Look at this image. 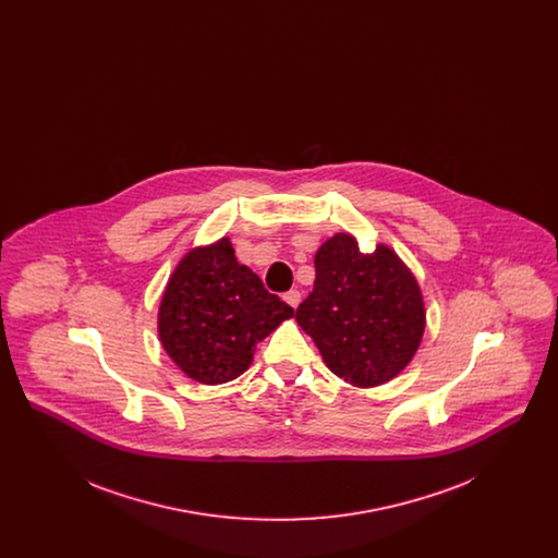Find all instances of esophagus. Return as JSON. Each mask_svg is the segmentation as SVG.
Wrapping results in <instances>:
<instances>
[{"instance_id": "obj_1", "label": "esophagus", "mask_w": 558, "mask_h": 558, "mask_svg": "<svg viewBox=\"0 0 558 558\" xmlns=\"http://www.w3.org/2000/svg\"><path fill=\"white\" fill-rule=\"evenodd\" d=\"M282 299H284V301H287L291 307H296V305L301 303V292L294 291V289H292V291L284 292V296H282Z\"/></svg>"}]
</instances>
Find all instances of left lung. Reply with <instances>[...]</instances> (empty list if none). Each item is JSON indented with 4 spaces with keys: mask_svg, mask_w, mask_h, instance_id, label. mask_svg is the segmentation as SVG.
<instances>
[{
    "mask_svg": "<svg viewBox=\"0 0 558 558\" xmlns=\"http://www.w3.org/2000/svg\"><path fill=\"white\" fill-rule=\"evenodd\" d=\"M314 264V291L294 318L324 364L353 387L396 378L425 335V301L410 267L387 244L362 253L343 232L319 246Z\"/></svg>",
    "mask_w": 558,
    "mask_h": 558,
    "instance_id": "obj_1",
    "label": "left lung"
}]
</instances>
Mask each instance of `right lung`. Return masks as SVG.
I'll use <instances>...</instances> for the list:
<instances>
[{
  "label": "right lung",
  "mask_w": 558,
  "mask_h": 558,
  "mask_svg": "<svg viewBox=\"0 0 558 558\" xmlns=\"http://www.w3.org/2000/svg\"><path fill=\"white\" fill-rule=\"evenodd\" d=\"M292 316L223 236L187 251L173 269L160 299L159 339L192 380L221 385L239 378L257 343Z\"/></svg>",
  "instance_id": "obj_1"
}]
</instances>
